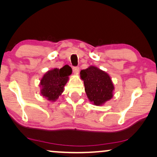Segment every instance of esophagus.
Returning <instances> with one entry per match:
<instances>
[{"mask_svg":"<svg viewBox=\"0 0 157 157\" xmlns=\"http://www.w3.org/2000/svg\"><path fill=\"white\" fill-rule=\"evenodd\" d=\"M73 72H74V74H78L79 72V67H78V66H75V67L73 68Z\"/></svg>","mask_w":157,"mask_h":157,"instance_id":"1","label":"esophagus"}]
</instances>
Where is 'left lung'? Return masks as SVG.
Segmentation results:
<instances>
[{"label":"left lung","instance_id":"1","mask_svg":"<svg viewBox=\"0 0 157 157\" xmlns=\"http://www.w3.org/2000/svg\"><path fill=\"white\" fill-rule=\"evenodd\" d=\"M85 91L89 101L96 106H101L113 97L114 86L109 75L96 66H91L81 70Z\"/></svg>","mask_w":157,"mask_h":157}]
</instances>
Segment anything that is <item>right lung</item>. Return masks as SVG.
Masks as SVG:
<instances>
[{
	"mask_svg": "<svg viewBox=\"0 0 157 157\" xmlns=\"http://www.w3.org/2000/svg\"><path fill=\"white\" fill-rule=\"evenodd\" d=\"M72 73L69 66L61 68H53L44 75L40 82V94L48 101H55L63 93L64 86L68 81V76Z\"/></svg>",
	"mask_w": 157,
	"mask_h": 157,
	"instance_id": "right-lung-1",
	"label": "right lung"
}]
</instances>
